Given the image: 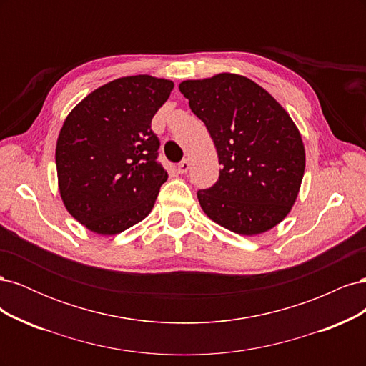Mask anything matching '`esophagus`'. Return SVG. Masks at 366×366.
Listing matches in <instances>:
<instances>
[{"instance_id": "1", "label": "esophagus", "mask_w": 366, "mask_h": 366, "mask_svg": "<svg viewBox=\"0 0 366 366\" xmlns=\"http://www.w3.org/2000/svg\"><path fill=\"white\" fill-rule=\"evenodd\" d=\"M189 166H191L189 160L184 159L183 162L179 163V166H177V172H179V174H184V172H187V169H189Z\"/></svg>"}]
</instances>
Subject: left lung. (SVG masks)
<instances>
[{
	"instance_id": "obj_1",
	"label": "left lung",
	"mask_w": 366,
	"mask_h": 366,
	"mask_svg": "<svg viewBox=\"0 0 366 366\" xmlns=\"http://www.w3.org/2000/svg\"><path fill=\"white\" fill-rule=\"evenodd\" d=\"M180 93L204 122L221 164L197 197L203 212L238 235H259L292 210L305 171L304 142L290 114L249 77L218 73L183 81Z\"/></svg>"
}]
</instances>
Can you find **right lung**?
<instances>
[{
	"label": "right lung",
	"mask_w": 366,
	"mask_h": 366,
	"mask_svg": "<svg viewBox=\"0 0 366 366\" xmlns=\"http://www.w3.org/2000/svg\"><path fill=\"white\" fill-rule=\"evenodd\" d=\"M174 82L125 76L96 88L65 117L56 142L58 187L69 214L97 235L145 219L168 172L151 120Z\"/></svg>",
	"instance_id": "1"
}]
</instances>
